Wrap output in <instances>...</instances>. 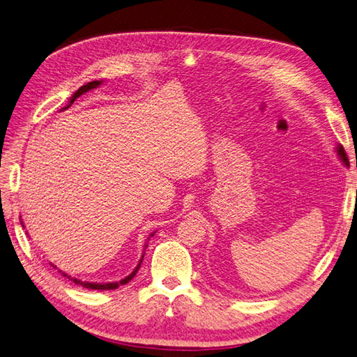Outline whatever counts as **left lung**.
<instances>
[{
    "instance_id": "8db88e82",
    "label": "left lung",
    "mask_w": 357,
    "mask_h": 357,
    "mask_svg": "<svg viewBox=\"0 0 357 357\" xmlns=\"http://www.w3.org/2000/svg\"><path fill=\"white\" fill-rule=\"evenodd\" d=\"M336 151H337V155H339V158L344 160V162H348V159H347V153H345V150H344V146L342 145H339L337 149H336Z\"/></svg>"
}]
</instances>
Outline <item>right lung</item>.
Returning <instances> with one entry per match:
<instances>
[{"label":"right lung","instance_id":"obj_1","mask_svg":"<svg viewBox=\"0 0 357 357\" xmlns=\"http://www.w3.org/2000/svg\"><path fill=\"white\" fill-rule=\"evenodd\" d=\"M99 85H102V80H94V82H89V83H86V85L80 86V88L77 89L75 93L73 94V97H71V100H69V105H68V107H65V108H63V109H66V108L71 107V105L74 103V100L77 99V97H80L82 94L88 93L89 89H94V88H97V86H99ZM151 236H153V234H151ZM142 258H144V255H142ZM142 258H141V261H139V264H137V266H136V269L132 271L128 277H125L123 280H121V282H114V283H89V282H82V280H77V278H71V277H68V275L65 274V272H61V271H59V272H61L63 275L68 277L69 280H73L75 284H80V286H83V288H88V289H99V291H107V289H117L119 286H121V284H125V283H128V282L131 280V278L137 274L139 268H141Z\"/></svg>","mask_w":357,"mask_h":357}]
</instances>
